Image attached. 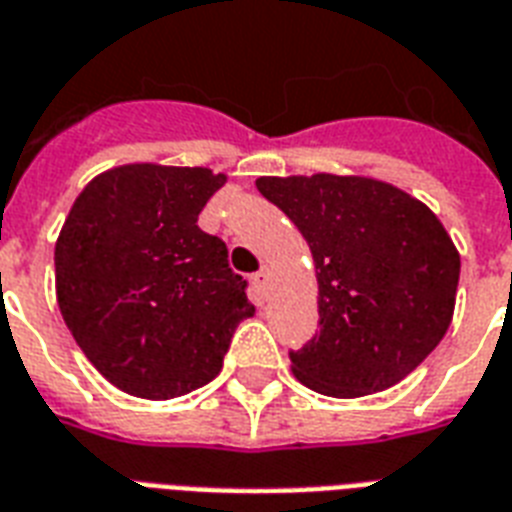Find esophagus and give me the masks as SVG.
Listing matches in <instances>:
<instances>
[{
    "label": "esophagus",
    "mask_w": 512,
    "mask_h": 512,
    "mask_svg": "<svg viewBox=\"0 0 512 512\" xmlns=\"http://www.w3.org/2000/svg\"><path fill=\"white\" fill-rule=\"evenodd\" d=\"M252 282H255L257 290L268 292V287H271V268H268V265H263V268H260V271L252 276Z\"/></svg>",
    "instance_id": "1"
}]
</instances>
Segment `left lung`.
<instances>
[{"mask_svg":"<svg viewBox=\"0 0 512 512\" xmlns=\"http://www.w3.org/2000/svg\"><path fill=\"white\" fill-rule=\"evenodd\" d=\"M311 247L319 333L290 351L300 384L327 397L384 392L427 360L454 317L459 252L443 222L368 177H260Z\"/></svg>","mask_w":512,"mask_h":512,"instance_id":"1","label":"left lung"}]
</instances>
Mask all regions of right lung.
Wrapping results in <instances>:
<instances>
[{
  "label": "right lung",
  "instance_id": "1",
  "mask_svg": "<svg viewBox=\"0 0 512 512\" xmlns=\"http://www.w3.org/2000/svg\"><path fill=\"white\" fill-rule=\"evenodd\" d=\"M225 174L131 163L77 195L56 241V295L74 341L109 384L171 400L209 384L255 314L228 247L198 228Z\"/></svg>",
  "mask_w": 512,
  "mask_h": 512
}]
</instances>
